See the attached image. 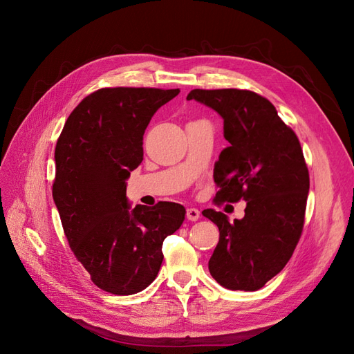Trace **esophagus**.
Masks as SVG:
<instances>
[{
  "mask_svg": "<svg viewBox=\"0 0 354 354\" xmlns=\"http://www.w3.org/2000/svg\"><path fill=\"white\" fill-rule=\"evenodd\" d=\"M186 217H187V220H190V221H196V220H199V217H201V212H199V209H196V208H187Z\"/></svg>",
  "mask_w": 354,
  "mask_h": 354,
  "instance_id": "34e87169",
  "label": "esophagus"
}]
</instances>
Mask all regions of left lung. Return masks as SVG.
<instances>
[{"label":"left lung","mask_w":354,"mask_h":354,"mask_svg":"<svg viewBox=\"0 0 354 354\" xmlns=\"http://www.w3.org/2000/svg\"><path fill=\"white\" fill-rule=\"evenodd\" d=\"M187 100L216 111L230 143L214 165L216 199L246 201L243 218L233 223L220 211H202L220 230L209 273L232 291H257L283 269L301 236L310 187L301 145L257 93L192 90Z\"/></svg>","instance_id":"obj_1"}]
</instances>
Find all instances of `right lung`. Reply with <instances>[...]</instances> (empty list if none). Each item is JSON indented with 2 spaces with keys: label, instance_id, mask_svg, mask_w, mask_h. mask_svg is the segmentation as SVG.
Wrapping results in <instances>:
<instances>
[{
  "label": "right lung",
  "instance_id": "1",
  "mask_svg": "<svg viewBox=\"0 0 354 354\" xmlns=\"http://www.w3.org/2000/svg\"><path fill=\"white\" fill-rule=\"evenodd\" d=\"M176 90L116 87L87 95L56 145L53 199L72 252L106 292L131 295L151 285L162 242L186 209L174 202L130 207L127 180L143 160V134Z\"/></svg>",
  "mask_w": 354,
  "mask_h": 354
}]
</instances>
